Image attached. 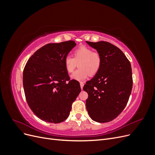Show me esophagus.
<instances>
[{
    "label": "esophagus",
    "instance_id": "obj_1",
    "mask_svg": "<svg viewBox=\"0 0 155 155\" xmlns=\"http://www.w3.org/2000/svg\"><path fill=\"white\" fill-rule=\"evenodd\" d=\"M80 86H81V88L83 89V87L84 86V83L83 82H80Z\"/></svg>",
    "mask_w": 155,
    "mask_h": 155
}]
</instances>
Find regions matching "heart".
<instances>
[{"mask_svg":"<svg viewBox=\"0 0 155 155\" xmlns=\"http://www.w3.org/2000/svg\"><path fill=\"white\" fill-rule=\"evenodd\" d=\"M101 55L93 51V50L83 46L74 51V58L67 56L64 59V67L68 73H72L76 66V63H79L78 68L72 75L71 79L74 80L81 81L88 76L96 75L101 66Z\"/></svg>","mask_w":155,"mask_h":155,"instance_id":"obj_1","label":"heart"}]
</instances>
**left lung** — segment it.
I'll list each match as a JSON object with an SVG mask.
<instances>
[{
  "instance_id": "1",
  "label": "left lung",
  "mask_w": 155,
  "mask_h": 155,
  "mask_svg": "<svg viewBox=\"0 0 155 155\" xmlns=\"http://www.w3.org/2000/svg\"><path fill=\"white\" fill-rule=\"evenodd\" d=\"M101 56L96 76L84 85L88 93L86 107L92 120L99 123L115 119L127 104L133 88L132 68L120 48L106 41H86Z\"/></svg>"
}]
</instances>
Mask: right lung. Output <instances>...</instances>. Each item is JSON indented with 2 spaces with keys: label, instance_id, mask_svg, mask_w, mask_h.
<instances>
[{
  "label": "right lung",
  "instance_id": "1",
  "mask_svg": "<svg viewBox=\"0 0 155 155\" xmlns=\"http://www.w3.org/2000/svg\"><path fill=\"white\" fill-rule=\"evenodd\" d=\"M76 44L73 41L49 43L33 54L23 71V87L33 112L46 122L66 120L81 92L79 83L70 80L64 59Z\"/></svg>",
  "mask_w": 155,
  "mask_h": 155
}]
</instances>
